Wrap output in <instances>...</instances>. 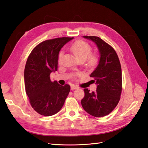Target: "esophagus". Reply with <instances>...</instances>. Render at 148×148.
Returning a JSON list of instances; mask_svg holds the SVG:
<instances>
[{
  "label": "esophagus",
  "instance_id": "esophagus-1",
  "mask_svg": "<svg viewBox=\"0 0 148 148\" xmlns=\"http://www.w3.org/2000/svg\"><path fill=\"white\" fill-rule=\"evenodd\" d=\"M79 88V87L76 85H74V84H72L71 87V90H76V89H78Z\"/></svg>",
  "mask_w": 148,
  "mask_h": 148
}]
</instances>
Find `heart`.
I'll list each match as a JSON object with an SVG mask.
<instances>
[{
	"label": "heart",
	"mask_w": 148,
	"mask_h": 148,
	"mask_svg": "<svg viewBox=\"0 0 148 148\" xmlns=\"http://www.w3.org/2000/svg\"><path fill=\"white\" fill-rule=\"evenodd\" d=\"M71 51L73 53L78 60H85L88 58V64L93 65L96 64L97 58L95 55H90L92 48L91 46L83 40H77L70 46ZM63 51H61L58 55V61L60 62L62 58Z\"/></svg>",
	"instance_id": "b5f03b06"
}]
</instances>
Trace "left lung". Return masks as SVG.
Wrapping results in <instances>:
<instances>
[{
  "instance_id": "1",
  "label": "left lung",
  "mask_w": 148,
  "mask_h": 148,
  "mask_svg": "<svg viewBox=\"0 0 148 148\" xmlns=\"http://www.w3.org/2000/svg\"><path fill=\"white\" fill-rule=\"evenodd\" d=\"M92 40L98 48L99 64L90 74L97 84L95 92L84 88L81 105L84 111L95 117H102L111 112L118 103L122 90L121 67L113 48L99 37L83 36Z\"/></svg>"
}]
</instances>
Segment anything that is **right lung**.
I'll use <instances>...</instances> for the list:
<instances>
[{
	"label": "right lung",
	"mask_w": 148,
	"mask_h": 148,
	"mask_svg": "<svg viewBox=\"0 0 148 148\" xmlns=\"http://www.w3.org/2000/svg\"><path fill=\"white\" fill-rule=\"evenodd\" d=\"M73 37H60L40 42L28 57L24 71L25 91L32 108L39 114L49 116L62 109L71 90L50 79L57 71L58 55L62 48Z\"/></svg>",
	"instance_id": "right-lung-1"
}]
</instances>
